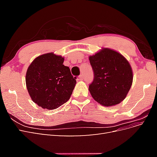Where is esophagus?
<instances>
[{"mask_svg":"<svg viewBox=\"0 0 157 157\" xmlns=\"http://www.w3.org/2000/svg\"><path fill=\"white\" fill-rule=\"evenodd\" d=\"M79 78L81 80H82L83 79H84V75H83V73H82V74H80V77H79Z\"/></svg>","mask_w":157,"mask_h":157,"instance_id":"1","label":"esophagus"}]
</instances>
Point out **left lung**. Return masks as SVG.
I'll list each match as a JSON object with an SVG mask.
<instances>
[{
    "label": "left lung",
    "instance_id": "left-lung-1",
    "mask_svg": "<svg viewBox=\"0 0 157 157\" xmlns=\"http://www.w3.org/2000/svg\"><path fill=\"white\" fill-rule=\"evenodd\" d=\"M94 79L89 85L93 98L106 107L123 101L131 88L133 75L131 66L117 52L104 48L89 58Z\"/></svg>",
    "mask_w": 157,
    "mask_h": 157
}]
</instances>
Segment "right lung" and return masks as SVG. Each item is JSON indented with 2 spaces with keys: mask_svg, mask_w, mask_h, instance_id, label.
<instances>
[{
  "mask_svg": "<svg viewBox=\"0 0 157 157\" xmlns=\"http://www.w3.org/2000/svg\"><path fill=\"white\" fill-rule=\"evenodd\" d=\"M64 58L53 53L37 57L28 67L26 85L32 100L39 107L55 109L67 102L77 77L65 66Z\"/></svg>",
  "mask_w": 157,
  "mask_h": 157,
  "instance_id": "right-lung-1",
  "label": "right lung"
}]
</instances>
